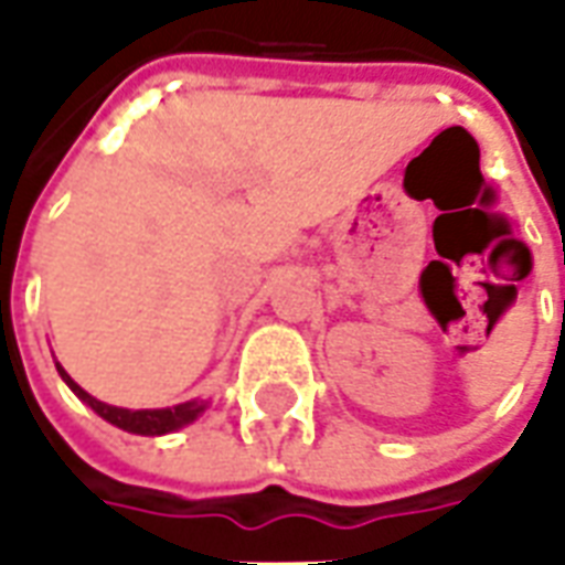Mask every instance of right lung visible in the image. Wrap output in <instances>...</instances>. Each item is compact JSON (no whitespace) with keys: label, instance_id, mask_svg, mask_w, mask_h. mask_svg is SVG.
<instances>
[{"label":"right lung","instance_id":"1","mask_svg":"<svg viewBox=\"0 0 565 565\" xmlns=\"http://www.w3.org/2000/svg\"><path fill=\"white\" fill-rule=\"evenodd\" d=\"M56 372H60V379L66 381L68 391L75 393L81 403L90 405L96 415L108 420V424H115L117 429H127V433H136V436H166V433H174L181 426L193 424L209 408L205 399H190V403L172 405V408H136V412L132 408H117V405L99 403L96 396H90L84 387H78L60 363H56Z\"/></svg>","mask_w":565,"mask_h":565}]
</instances>
